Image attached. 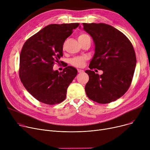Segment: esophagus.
Segmentation results:
<instances>
[{
	"instance_id": "1",
	"label": "esophagus",
	"mask_w": 150,
	"mask_h": 150,
	"mask_svg": "<svg viewBox=\"0 0 150 150\" xmlns=\"http://www.w3.org/2000/svg\"><path fill=\"white\" fill-rule=\"evenodd\" d=\"M78 73H82V72H84V70H82V69H78Z\"/></svg>"
}]
</instances>
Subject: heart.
I'll return each instance as SVG.
<instances>
[{
  "label": "heart",
  "mask_w": 150,
  "mask_h": 150,
  "mask_svg": "<svg viewBox=\"0 0 150 150\" xmlns=\"http://www.w3.org/2000/svg\"><path fill=\"white\" fill-rule=\"evenodd\" d=\"M86 36L88 35L86 34H81L78 36V39L84 38ZM86 60H87V57L84 56L75 57L70 59V64L76 67H81L84 65V63Z\"/></svg>",
  "instance_id": "1"
}]
</instances>
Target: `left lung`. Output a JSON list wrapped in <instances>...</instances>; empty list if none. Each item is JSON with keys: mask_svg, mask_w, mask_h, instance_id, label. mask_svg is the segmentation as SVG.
I'll list each match as a JSON object with an SVG mask.
<instances>
[{"mask_svg": "<svg viewBox=\"0 0 150 150\" xmlns=\"http://www.w3.org/2000/svg\"><path fill=\"white\" fill-rule=\"evenodd\" d=\"M83 25L95 44L91 70L85 71L89 76L85 86L86 95L98 103H111L122 97L131 84L136 66L134 49L128 38L111 25L103 23ZM93 68L104 73L99 76Z\"/></svg>", "mask_w": 150, "mask_h": 150, "instance_id": "obj_1", "label": "left lung"}]
</instances>
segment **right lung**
<instances>
[{"instance_id":"right-lung-1","label":"right lung","mask_w":150,"mask_h":150,"mask_svg":"<svg viewBox=\"0 0 150 150\" xmlns=\"http://www.w3.org/2000/svg\"><path fill=\"white\" fill-rule=\"evenodd\" d=\"M80 23L50 24L28 39L20 54L19 77L27 91L47 105H56L66 97L68 86L77 70L67 66L61 72L53 70L62 57L63 44Z\"/></svg>"}]
</instances>
